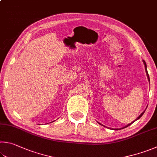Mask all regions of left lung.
I'll use <instances>...</instances> for the list:
<instances>
[{
    "label": "left lung",
    "instance_id": "obj_1",
    "mask_svg": "<svg viewBox=\"0 0 157 157\" xmlns=\"http://www.w3.org/2000/svg\"><path fill=\"white\" fill-rule=\"evenodd\" d=\"M144 61V65H145V69H146V75H147V79H148V80H149V82H150V77H149V75H148V73H147V65H146V62H145L144 60H143ZM145 113V110L144 111V112L143 113H142L141 114V115H139V117H138L137 118H136V119H135V121H132V123H130V124H128L127 125V126H125V127H124V128H120V129H123V128H126V127H128V126H130V125H131V124H132V123H134V122H135V121H136V120H138V119H139V118H141V116L142 115H144V113ZM100 124V125H102V124ZM102 126H103V125H102ZM115 130H119V129H115Z\"/></svg>",
    "mask_w": 157,
    "mask_h": 157
}]
</instances>
